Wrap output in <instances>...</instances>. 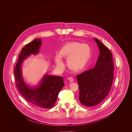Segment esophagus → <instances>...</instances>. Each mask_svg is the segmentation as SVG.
<instances>
[{"mask_svg":"<svg viewBox=\"0 0 132 132\" xmlns=\"http://www.w3.org/2000/svg\"><path fill=\"white\" fill-rule=\"evenodd\" d=\"M68 79V80H69V81L70 82H72L73 81V78L72 77H69Z\"/></svg>","mask_w":132,"mask_h":132,"instance_id":"obj_1","label":"esophagus"}]
</instances>
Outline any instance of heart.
<instances>
[{
	"mask_svg": "<svg viewBox=\"0 0 132 132\" xmlns=\"http://www.w3.org/2000/svg\"><path fill=\"white\" fill-rule=\"evenodd\" d=\"M91 56V49L86 44L79 42H69L60 50L59 55L55 57L56 66L63 68L64 63L61 58H67L68 67L74 71L83 69L87 64Z\"/></svg>",
	"mask_w": 132,
	"mask_h": 132,
	"instance_id": "1",
	"label": "heart"
}]
</instances>
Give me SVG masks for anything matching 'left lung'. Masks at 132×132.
Instances as JSON below:
<instances>
[{
    "label": "left lung",
    "mask_w": 132,
    "mask_h": 132,
    "mask_svg": "<svg viewBox=\"0 0 132 132\" xmlns=\"http://www.w3.org/2000/svg\"><path fill=\"white\" fill-rule=\"evenodd\" d=\"M100 51L93 68L76 76L79 89V101L86 106L99 104L108 96L114 78V63L111 52L98 39L94 38Z\"/></svg>",
    "instance_id": "1"
}]
</instances>
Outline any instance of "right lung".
Returning <instances> with one entry per match:
<instances>
[{
  "mask_svg": "<svg viewBox=\"0 0 132 132\" xmlns=\"http://www.w3.org/2000/svg\"><path fill=\"white\" fill-rule=\"evenodd\" d=\"M41 44V38H39L23 47L14 68V80L18 91L32 105L37 108L50 109L54 105L60 91L64 86L63 78L46 74L39 86L31 88L24 81L21 69L23 60L28 56L38 53Z\"/></svg>",
  "mask_w": 132,
  "mask_h": 132,
  "instance_id": "1",
  "label": "right lung"
}]
</instances>
